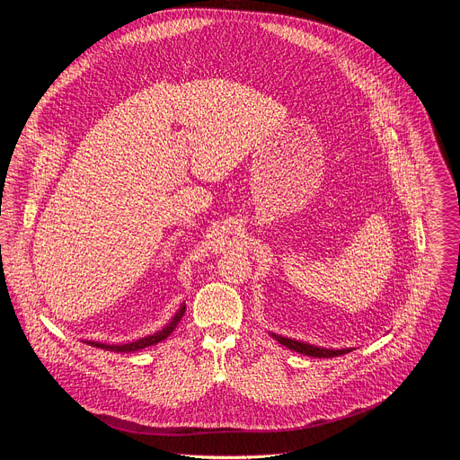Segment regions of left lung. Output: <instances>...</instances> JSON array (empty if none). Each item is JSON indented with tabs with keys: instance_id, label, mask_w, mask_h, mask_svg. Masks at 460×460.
<instances>
[{
	"instance_id": "obj_1",
	"label": "left lung",
	"mask_w": 460,
	"mask_h": 460,
	"mask_svg": "<svg viewBox=\"0 0 460 460\" xmlns=\"http://www.w3.org/2000/svg\"><path fill=\"white\" fill-rule=\"evenodd\" d=\"M274 340L278 343H281L283 347L291 349V350H296L298 354H305V356H313V358H333V356H341V354H349L352 352L354 349L352 347H347V349H324V347H317V345H309V343H304V341H296V340H291V337H283L279 333H270Z\"/></svg>"
}]
</instances>
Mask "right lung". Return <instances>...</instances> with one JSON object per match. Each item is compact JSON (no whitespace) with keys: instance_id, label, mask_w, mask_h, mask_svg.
<instances>
[{"instance_id":"1","label":"right lung","mask_w":460,"mask_h":460,"mask_svg":"<svg viewBox=\"0 0 460 460\" xmlns=\"http://www.w3.org/2000/svg\"><path fill=\"white\" fill-rule=\"evenodd\" d=\"M184 311H186V304L182 302L175 315L172 317V321H169L164 328L156 330L155 333L143 335V337H139V340H134V341H128V343H101V341H84V343H87L91 347H96V349H102V350H110V352H136V350H141V349H147V347H153V345L164 341L167 335L173 333V330L177 328V324L181 323V319L184 315Z\"/></svg>"}]
</instances>
